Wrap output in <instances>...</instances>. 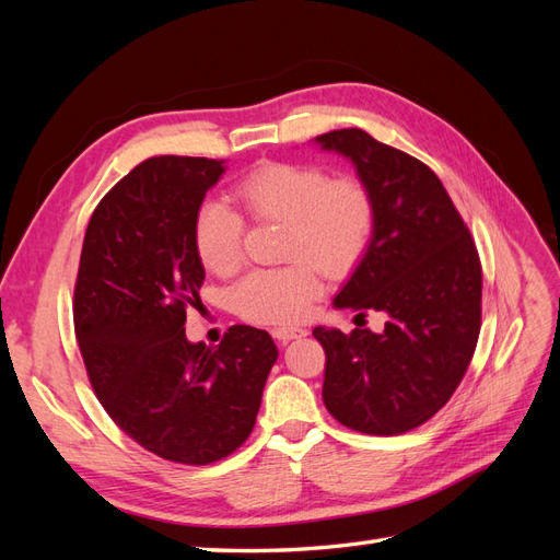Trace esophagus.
<instances>
[{
    "instance_id": "1",
    "label": "esophagus",
    "mask_w": 560,
    "mask_h": 560,
    "mask_svg": "<svg viewBox=\"0 0 560 560\" xmlns=\"http://www.w3.org/2000/svg\"><path fill=\"white\" fill-rule=\"evenodd\" d=\"M273 338H278V341H282V343H287V341H294V338H303V336H308V331L306 329H301V327H276L273 331Z\"/></svg>"
}]
</instances>
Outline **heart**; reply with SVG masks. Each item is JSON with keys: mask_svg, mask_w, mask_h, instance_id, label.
Returning <instances> with one entry per match:
<instances>
[{"mask_svg": "<svg viewBox=\"0 0 560 560\" xmlns=\"http://www.w3.org/2000/svg\"><path fill=\"white\" fill-rule=\"evenodd\" d=\"M235 200L254 222H282L278 268H259L233 287V308L259 325H292L322 294V273L343 278L360 264L376 226L369 186L329 177L325 167L268 161L235 184ZM243 217L226 202L206 198L191 222V245L202 268L229 276L243 261Z\"/></svg>", "mask_w": 560, "mask_h": 560, "instance_id": "obj_1", "label": "heart"}]
</instances>
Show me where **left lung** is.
<instances>
[{
    "instance_id": "obj_1",
    "label": "left lung",
    "mask_w": 560,
    "mask_h": 560,
    "mask_svg": "<svg viewBox=\"0 0 560 560\" xmlns=\"http://www.w3.org/2000/svg\"><path fill=\"white\" fill-rule=\"evenodd\" d=\"M315 142L350 159L376 202L374 235L334 306L387 315L381 334L313 329L327 354L322 399L350 430L404 434L442 409L471 362L481 329L479 252L425 163L360 128Z\"/></svg>"
}]
</instances>
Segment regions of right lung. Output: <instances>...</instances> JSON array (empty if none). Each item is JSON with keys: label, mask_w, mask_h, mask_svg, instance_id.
Instances as JSON below:
<instances>
[{"label": "right lung", "mask_w": 560, "mask_h": 560, "mask_svg": "<svg viewBox=\"0 0 560 560\" xmlns=\"http://www.w3.org/2000/svg\"><path fill=\"white\" fill-rule=\"evenodd\" d=\"M224 161L154 156L91 217L74 284V331L109 418L163 460L210 465L245 444L278 360L264 329L233 325L222 343H189L186 308L206 268L191 245L198 202Z\"/></svg>", "instance_id": "1"}]
</instances>
